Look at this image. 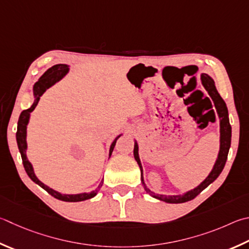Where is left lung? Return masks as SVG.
<instances>
[{
  "instance_id": "left-lung-1",
  "label": "left lung",
  "mask_w": 249,
  "mask_h": 249,
  "mask_svg": "<svg viewBox=\"0 0 249 249\" xmlns=\"http://www.w3.org/2000/svg\"><path fill=\"white\" fill-rule=\"evenodd\" d=\"M201 83L203 85V87L206 88L208 93H209V96L212 98V100H213L215 109H216V111H218V114L220 117L221 136H220V152H219L218 159H216L215 164L213 166V169H212V171L210 172V174L208 175V178L203 180L199 186L194 188L191 192L184 194L183 196L156 195V194H153L152 192L149 191L146 185H144L143 178H142V164H140V160L138 157V144H137V142H135L134 157L137 161L140 171H142V182L143 187H144V189H146V192L149 194V195H151L152 197H155L159 200L169 202V203H182V202H186V201L194 199V198L199 195L203 189L209 186L212 182H214L216 178H218V176L221 174V172H222L224 165H225V162H227L228 153L230 150V147H231V136H232V128H231V125H230V121L228 117V107H227V106H225V102L223 101V99L221 98L219 92L216 91L214 81L209 75L202 74L201 75Z\"/></svg>"
}]
</instances>
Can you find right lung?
<instances>
[{"label":"right lung","instance_id":"obj_1","mask_svg":"<svg viewBox=\"0 0 249 249\" xmlns=\"http://www.w3.org/2000/svg\"><path fill=\"white\" fill-rule=\"evenodd\" d=\"M69 71V66L64 65V64H57L52 66L51 69H49L46 73H44L40 79L35 84L34 86V96H35V102L34 105L31 106L29 109L24 110L21 112V114L19 116V120H18V126H17V133H16V140H17V144H18V149H19L21 159H22V164H24V168L26 173L28 174L29 178L34 180L36 184H38L39 186H41L44 191H47L50 195L53 196L54 198H56L58 200H63V201H70V202H76V201H83L86 199H90L97 195V193L100 187L102 186V183L99 185V187L91 193H84V194H78V195H62V194L57 193L55 191H53L52 188H49L47 185H44L43 183L40 182V180L37 178V176L34 173V169L33 165H31L30 162L28 161L26 157V148H27V142H26V126L28 124L29 121V115L30 113L35 110L36 106L38 105V101L40 97L42 96V93L46 91L48 88L51 87L55 83H57L58 80L62 79L64 76L67 74ZM120 137V136H119ZM117 137V138H119ZM116 138V139H117ZM116 139L112 142L111 148H110V156L114 149Z\"/></svg>","mask_w":249,"mask_h":249}]
</instances>
